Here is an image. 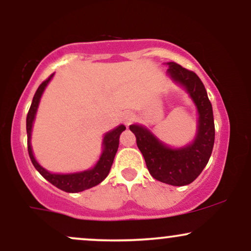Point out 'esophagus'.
<instances>
[{
  "label": "esophagus",
  "instance_id": "obj_1",
  "mask_svg": "<svg viewBox=\"0 0 251 251\" xmlns=\"http://www.w3.org/2000/svg\"><path fill=\"white\" fill-rule=\"evenodd\" d=\"M124 122H125L126 125H129V124H132L135 120V114L133 112H126L125 114H124L123 117Z\"/></svg>",
  "mask_w": 251,
  "mask_h": 251
}]
</instances>
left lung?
<instances>
[{"mask_svg":"<svg viewBox=\"0 0 251 251\" xmlns=\"http://www.w3.org/2000/svg\"><path fill=\"white\" fill-rule=\"evenodd\" d=\"M168 65L169 75L185 87L198 108V132L194 144L172 150L143 126L131 125L129 129L135 135L150 175L162 183L183 186L192 183L209 162L215 143L214 113L206 89L197 74L176 62Z\"/></svg>","mask_w":251,"mask_h":251,"instance_id":"1","label":"left lung"}]
</instances>
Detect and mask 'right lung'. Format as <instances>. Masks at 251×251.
Segmentation results:
<instances>
[{
	"label": "right lung",
	"instance_id": "1",
	"mask_svg": "<svg viewBox=\"0 0 251 251\" xmlns=\"http://www.w3.org/2000/svg\"><path fill=\"white\" fill-rule=\"evenodd\" d=\"M53 76V74L47 77V79L43 81L41 85L39 86V88L36 89L35 94H34L33 102H31L29 111L27 114V144H28V153H29L30 160L33 163L34 168L40 172V175L43 178H46L50 183L53 184L54 186H56L57 189L62 190L66 192H80L83 190L93 188V186L98 185L99 183L105 179L109 174V170L112 168V164H113L114 155H116L118 151V146H119V138L123 131H125L126 127L124 125L118 126L117 128H114L113 131L108 132L107 134L103 138V152L100 157L99 162L92 170L88 171L79 172V174H71V175H55L50 174V172L46 171L42 166L39 165V163L36 162L35 158H34L33 152H31V146H30V133H31V126H33L34 118H35V113L37 106H39L40 98H41L45 87L47 86V83L50 82V80Z\"/></svg>",
	"mask_w": 251,
	"mask_h": 251
}]
</instances>
